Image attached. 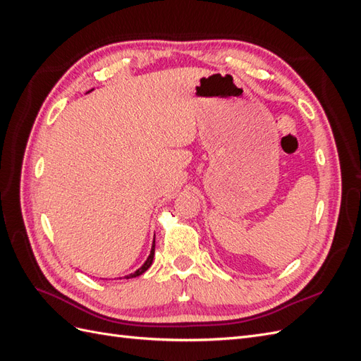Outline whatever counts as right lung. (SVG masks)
<instances>
[{
	"mask_svg": "<svg viewBox=\"0 0 361 361\" xmlns=\"http://www.w3.org/2000/svg\"><path fill=\"white\" fill-rule=\"evenodd\" d=\"M154 256H155V239H154V244H152V250H150V255H149V257L146 259V262L143 265H141L137 271H134L133 274H129V276H125V279H134V277H138V276H141L143 274L145 271H147L149 268H150V265H152V262H154Z\"/></svg>",
	"mask_w": 361,
	"mask_h": 361,
	"instance_id": "add662e5",
	"label": "right lung"
}]
</instances>
